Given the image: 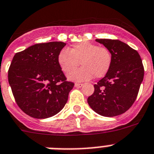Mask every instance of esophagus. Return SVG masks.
I'll return each instance as SVG.
<instances>
[{
    "mask_svg": "<svg viewBox=\"0 0 154 154\" xmlns=\"http://www.w3.org/2000/svg\"><path fill=\"white\" fill-rule=\"evenodd\" d=\"M74 86L76 88H81L83 86V84H79V83H76L74 85Z\"/></svg>",
    "mask_w": 154,
    "mask_h": 154,
    "instance_id": "34e87169",
    "label": "esophagus"
}]
</instances>
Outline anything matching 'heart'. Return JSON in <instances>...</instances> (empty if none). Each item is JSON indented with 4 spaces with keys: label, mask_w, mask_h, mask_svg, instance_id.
Listing matches in <instances>:
<instances>
[{
    "label": "heart",
    "mask_w": 154,
    "mask_h": 154,
    "mask_svg": "<svg viewBox=\"0 0 154 154\" xmlns=\"http://www.w3.org/2000/svg\"><path fill=\"white\" fill-rule=\"evenodd\" d=\"M58 63L62 70L68 73L81 64L83 66L71 72L68 78L74 81H85L104 77L112 64V55L108 48L99 47L90 42L76 44L71 50L62 49L58 55Z\"/></svg>",
    "instance_id": "obj_1"
}]
</instances>
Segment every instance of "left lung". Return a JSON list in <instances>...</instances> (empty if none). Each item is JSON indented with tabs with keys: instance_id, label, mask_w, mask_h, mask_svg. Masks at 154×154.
Instances as JSON below:
<instances>
[{
	"instance_id": "left-lung-1",
	"label": "left lung",
	"mask_w": 154,
	"mask_h": 154,
	"mask_svg": "<svg viewBox=\"0 0 154 154\" xmlns=\"http://www.w3.org/2000/svg\"><path fill=\"white\" fill-rule=\"evenodd\" d=\"M109 50L112 64L103 79L94 85L88 98L91 109L103 117H115L132 106L144 77V68L138 51L119 40L96 39Z\"/></svg>"
}]
</instances>
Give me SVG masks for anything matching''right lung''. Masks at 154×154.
Masks as SVG:
<instances>
[{
    "label": "right lung",
    "instance_id": "right-lung-1",
    "mask_svg": "<svg viewBox=\"0 0 154 154\" xmlns=\"http://www.w3.org/2000/svg\"><path fill=\"white\" fill-rule=\"evenodd\" d=\"M66 43L37 44L14 55L8 82L19 108L30 117L45 119L65 106L74 84L66 81L58 63Z\"/></svg>",
    "mask_w": 154,
    "mask_h": 154
}]
</instances>
